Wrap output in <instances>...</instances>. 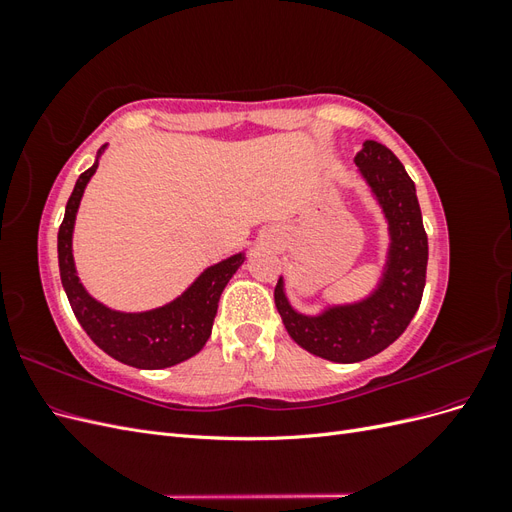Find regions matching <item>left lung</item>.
Returning a JSON list of instances; mask_svg holds the SVG:
<instances>
[{
    "instance_id": "8db88e82",
    "label": "left lung",
    "mask_w": 512,
    "mask_h": 512,
    "mask_svg": "<svg viewBox=\"0 0 512 512\" xmlns=\"http://www.w3.org/2000/svg\"><path fill=\"white\" fill-rule=\"evenodd\" d=\"M354 162L378 196L391 228V252L380 288L361 303L331 307L322 316L294 312L284 297L282 280L273 292L277 312L294 342L335 363L365 361L408 329L423 299L429 256L416 188L404 164L376 141H367Z\"/></svg>"
}]
</instances>
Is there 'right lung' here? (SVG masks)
I'll return each instance as SVG.
<instances>
[{"instance_id":"right-lung-1","label":"right lung","mask_w":512,"mask_h":512,"mask_svg":"<svg viewBox=\"0 0 512 512\" xmlns=\"http://www.w3.org/2000/svg\"><path fill=\"white\" fill-rule=\"evenodd\" d=\"M106 147V145H104ZM104 147L98 151L102 153ZM98 162L76 179L68 198L64 222L57 232V256L61 284L68 294L72 312L98 348L113 359L138 369H164L188 361L203 350L218 314L220 294L230 282L243 254L230 256L209 267L179 299L143 314H121L91 299L79 282L72 260V228L76 209L87 181L96 173Z\"/></svg>"}]
</instances>
